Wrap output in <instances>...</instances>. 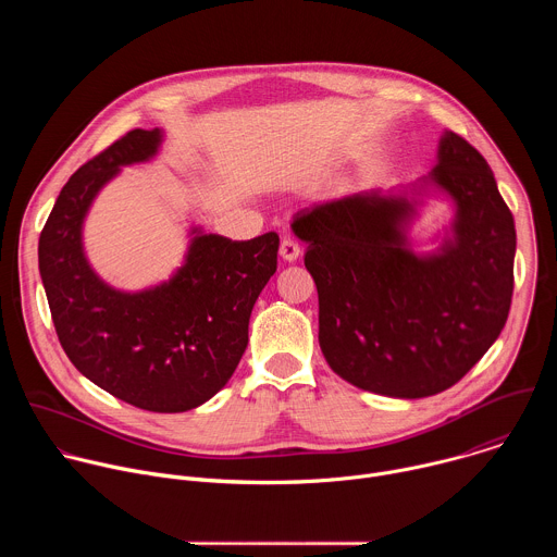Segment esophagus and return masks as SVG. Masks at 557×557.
<instances>
[{"instance_id":"34e87169","label":"esophagus","mask_w":557,"mask_h":557,"mask_svg":"<svg viewBox=\"0 0 557 557\" xmlns=\"http://www.w3.org/2000/svg\"><path fill=\"white\" fill-rule=\"evenodd\" d=\"M301 256V247L293 240V237H282L280 243V258L286 262H295Z\"/></svg>"}]
</instances>
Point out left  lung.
<instances>
[{
    "label": "left lung",
    "mask_w": 557,
    "mask_h": 557,
    "mask_svg": "<svg viewBox=\"0 0 557 557\" xmlns=\"http://www.w3.org/2000/svg\"><path fill=\"white\" fill-rule=\"evenodd\" d=\"M430 178L458 205L456 237L441 256L406 249V198L348 196L293 220L320 295L329 366L361 389L399 399L460 381L498 339L513 295V215L483 153L447 132Z\"/></svg>",
    "instance_id": "left-lung-1"
}]
</instances>
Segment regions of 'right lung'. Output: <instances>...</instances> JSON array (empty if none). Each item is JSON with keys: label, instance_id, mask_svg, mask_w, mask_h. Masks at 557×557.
<instances>
[{"label": "right lung", "instance_id": "add662e5", "mask_svg": "<svg viewBox=\"0 0 557 557\" xmlns=\"http://www.w3.org/2000/svg\"><path fill=\"white\" fill-rule=\"evenodd\" d=\"M158 143V129H132L70 176L39 235V271L57 337L78 372L134 408L187 412L240 363L280 237L196 235L170 282L143 293L106 286L84 258L86 211L121 165L147 161Z\"/></svg>", "mask_w": 557, "mask_h": 557}]
</instances>
